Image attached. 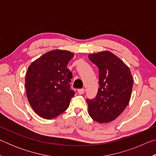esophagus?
<instances>
[{"mask_svg":"<svg viewBox=\"0 0 156 156\" xmlns=\"http://www.w3.org/2000/svg\"><path fill=\"white\" fill-rule=\"evenodd\" d=\"M84 92V89H78V94H80V95L83 94Z\"/></svg>","mask_w":156,"mask_h":156,"instance_id":"esophagus-1","label":"esophagus"}]
</instances>
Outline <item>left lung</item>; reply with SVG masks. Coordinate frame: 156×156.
<instances>
[{"instance_id":"8db88e82","label":"left lung","mask_w":156,"mask_h":156,"mask_svg":"<svg viewBox=\"0 0 156 156\" xmlns=\"http://www.w3.org/2000/svg\"><path fill=\"white\" fill-rule=\"evenodd\" d=\"M99 69V84L96 97L87 100L89 114L99 123L116 119L127 106L133 88L130 69L120 58L109 51L88 56Z\"/></svg>"}]
</instances>
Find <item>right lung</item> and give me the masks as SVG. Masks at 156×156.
<instances>
[{
    "instance_id": "obj_1",
    "label": "right lung",
    "mask_w": 156,
    "mask_h": 156,
    "mask_svg": "<svg viewBox=\"0 0 156 156\" xmlns=\"http://www.w3.org/2000/svg\"><path fill=\"white\" fill-rule=\"evenodd\" d=\"M74 54L54 49L45 53L29 66L25 76L26 94L37 115L52 119L67 109L74 96L71 89L72 73L67 64Z\"/></svg>"
}]
</instances>
